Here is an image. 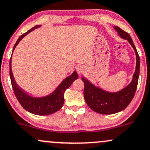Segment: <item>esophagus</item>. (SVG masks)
Returning a JSON list of instances; mask_svg holds the SVG:
<instances>
[{
  "mask_svg": "<svg viewBox=\"0 0 150 150\" xmlns=\"http://www.w3.org/2000/svg\"><path fill=\"white\" fill-rule=\"evenodd\" d=\"M84 71V67L82 66V65H80V66H79L78 67H77V72H78V74H82L83 72Z\"/></svg>",
  "mask_w": 150,
  "mask_h": 150,
  "instance_id": "34e87169",
  "label": "esophagus"
}]
</instances>
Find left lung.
<instances>
[{
    "label": "left lung",
    "mask_w": 150,
    "mask_h": 150,
    "mask_svg": "<svg viewBox=\"0 0 150 150\" xmlns=\"http://www.w3.org/2000/svg\"><path fill=\"white\" fill-rule=\"evenodd\" d=\"M114 29L121 38L127 40L134 49L136 54V67L131 83L121 91L116 93L107 92L94 86L86 79H81L84 83L83 96L86 103L91 110L101 114H113L127 107L134 97L140 74V57L129 33L120 29L119 26H115Z\"/></svg>",
    "instance_id": "1"
}]
</instances>
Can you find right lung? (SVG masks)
<instances>
[{
    "instance_id": "obj_1",
    "label": "right lung",
    "mask_w": 150,
    "mask_h": 150,
    "mask_svg": "<svg viewBox=\"0 0 150 150\" xmlns=\"http://www.w3.org/2000/svg\"><path fill=\"white\" fill-rule=\"evenodd\" d=\"M40 26V25L33 26L32 29L29 30L27 32L24 33L22 36H19L18 40H17L14 45L12 51H14L17 44L24 36H26L31 31H32L33 29H37ZM11 59L12 57H10V80H11L12 87L16 98L23 108L30 113L40 116L49 115V114H53L60 110L64 105L65 91L70 87L72 83L76 79L79 78L76 71H74L71 75L69 76L68 77L64 79L55 91L50 95L42 97V98H34V97L29 96L27 93L24 92L15 82L12 71Z\"/></svg>"
}]
</instances>
